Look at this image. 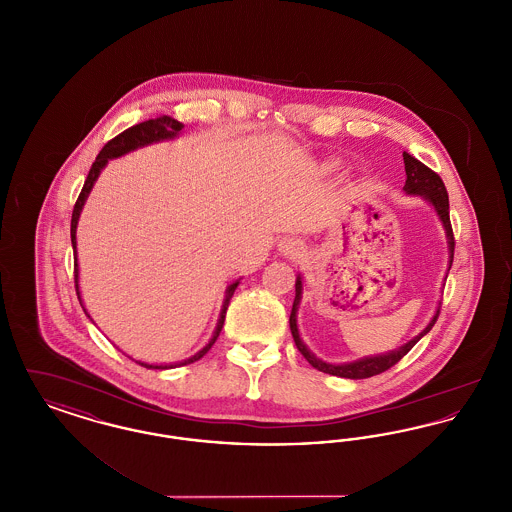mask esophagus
Segmentation results:
<instances>
[{"mask_svg":"<svg viewBox=\"0 0 512 512\" xmlns=\"http://www.w3.org/2000/svg\"><path fill=\"white\" fill-rule=\"evenodd\" d=\"M278 249L284 253V255H290V257H297V255H301L303 251V247L299 242H295L292 238H284V240H280V244H278Z\"/></svg>","mask_w":512,"mask_h":512,"instance_id":"esophagus-1","label":"esophagus"}]
</instances>
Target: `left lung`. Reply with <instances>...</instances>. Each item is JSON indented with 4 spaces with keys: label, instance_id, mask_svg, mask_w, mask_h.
Segmentation results:
<instances>
[{
    "label": "left lung",
    "instance_id": "1",
    "mask_svg": "<svg viewBox=\"0 0 512 512\" xmlns=\"http://www.w3.org/2000/svg\"><path fill=\"white\" fill-rule=\"evenodd\" d=\"M403 161H405V172H407V180L403 186V192L407 195H418L422 197L428 205H432L434 213L438 215L439 222L445 230V240H447V274L449 268L453 265V249H455V240H453V230H451V222H449V197H447V190L445 184L441 182L438 174L430 171L426 165H422L418 159H414L413 155H409L407 151L403 153ZM447 278V276H445ZM303 297V276L297 274L295 278V299H293L292 315H290V330H292L293 341L297 345V349L301 351V355L309 361V365L315 366L320 372L324 374H332V376H340V378H349V380H363V378H370L376 376L384 370H388L391 366L395 365L401 357H405L414 343L424 338L432 326L436 324L439 315V305L436 307L434 317L430 318V322L426 324V328L416 334L413 340L399 345L397 349H391L386 353L380 355H368V357H361L357 361L351 363H326L322 359H318L317 355L307 347V343L301 338L299 334V326H297V311H299V303Z\"/></svg>",
    "mask_w": 512,
    "mask_h": 512
}]
</instances>
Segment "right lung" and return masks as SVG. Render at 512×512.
Segmentation results:
<instances>
[{
    "mask_svg": "<svg viewBox=\"0 0 512 512\" xmlns=\"http://www.w3.org/2000/svg\"><path fill=\"white\" fill-rule=\"evenodd\" d=\"M182 128H184V124L174 121L171 117L151 119V121L140 122V124H136V126L124 130L117 138H113L111 142H107V144L103 146V149L99 151L98 157H96V161H94V165H92V169L88 172V178H86V182H84V188H82V192H80L78 199H76V205H74L73 219H71V242H73L74 253H76V226H78V220H80V213H82V209H84V203H86L88 195L92 192V188H94L99 174L107 167V163L113 161V159H119L122 155H128V153H132V151H136V149H142V147L151 146V144H159V142H171V140H176V138L180 136ZM78 280H80L78 257H74V284H76V295H78V301H80L84 313L88 315V311H86V307H84V301H82V295H80V284H78ZM240 280H242V278L234 280V282L226 288L224 299H222V307H220L219 320H217V326H215V332H213V336L209 338V341H207L197 353H194L192 357H188V359H184V361H178V363H165V365L144 363V361H136V363H140V365L146 366V368L167 370V368L190 365V363L199 361V359L211 349V345L217 341V338H219L222 324H224V317H226L228 303H230L232 295L236 292ZM88 318L92 320L90 315H88ZM92 322H94V320H92Z\"/></svg>",
    "mask_w": 512,
    "mask_h": 512,
    "instance_id": "add662e5",
    "label": "right lung"
}]
</instances>
